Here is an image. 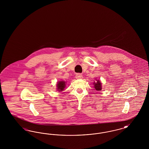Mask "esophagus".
I'll return each mask as SVG.
<instances>
[{
	"label": "esophagus",
	"mask_w": 149,
	"mask_h": 149,
	"mask_svg": "<svg viewBox=\"0 0 149 149\" xmlns=\"http://www.w3.org/2000/svg\"><path fill=\"white\" fill-rule=\"evenodd\" d=\"M75 78H77V79H81V78H83V75L81 74H77V75H76V76H75Z\"/></svg>",
	"instance_id": "obj_1"
}]
</instances>
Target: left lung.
Listing matches in <instances>:
<instances>
[{
	"label": "left lung",
	"mask_w": 149,
	"mask_h": 149,
	"mask_svg": "<svg viewBox=\"0 0 149 149\" xmlns=\"http://www.w3.org/2000/svg\"><path fill=\"white\" fill-rule=\"evenodd\" d=\"M94 87L95 89V90H97V91H100L102 90V83L100 82V81L99 80H96L95 82H94Z\"/></svg>",
	"instance_id": "obj_1"
}]
</instances>
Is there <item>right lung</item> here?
Returning a JSON list of instances; mask_svg holds the SVG:
<instances>
[{"label": "right lung", "instance_id": "right-lung-1", "mask_svg": "<svg viewBox=\"0 0 149 149\" xmlns=\"http://www.w3.org/2000/svg\"><path fill=\"white\" fill-rule=\"evenodd\" d=\"M66 82L64 81H60L57 82V91L58 92H61L63 91L65 88V87L66 86Z\"/></svg>", "mask_w": 149, "mask_h": 149}]
</instances>
